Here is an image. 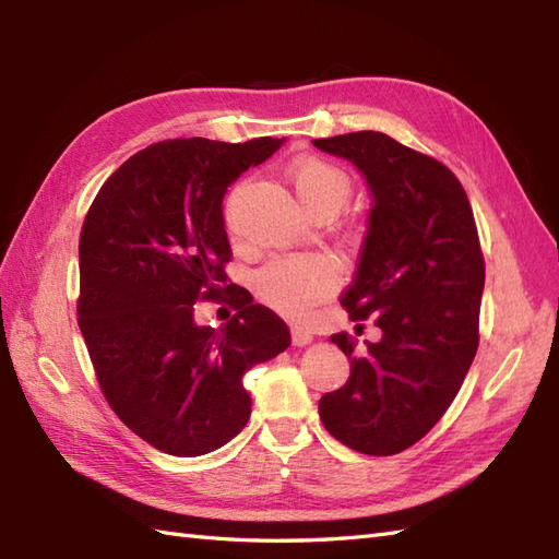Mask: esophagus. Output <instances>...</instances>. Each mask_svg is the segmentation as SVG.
<instances>
[{"label": "esophagus", "instance_id": "esophagus-1", "mask_svg": "<svg viewBox=\"0 0 559 559\" xmlns=\"http://www.w3.org/2000/svg\"><path fill=\"white\" fill-rule=\"evenodd\" d=\"M290 338H293V346H298V348H302V346H307V343H312V341H314L312 331H310V329H305V326H300V324L290 326Z\"/></svg>", "mask_w": 559, "mask_h": 559}]
</instances>
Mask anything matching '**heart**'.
Instances as JSON below:
<instances>
[{
    "label": "heart",
    "instance_id": "heart-1",
    "mask_svg": "<svg viewBox=\"0 0 559 559\" xmlns=\"http://www.w3.org/2000/svg\"><path fill=\"white\" fill-rule=\"evenodd\" d=\"M295 194L312 213L341 211L350 197L348 175L322 158H300L288 168ZM336 286V269L322 254H298L276 259L254 276L261 302L283 314L300 317Z\"/></svg>",
    "mask_w": 559,
    "mask_h": 559
}]
</instances>
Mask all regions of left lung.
<instances>
[{
	"instance_id": "obj_1",
	"label": "left lung",
	"mask_w": 559,
	"mask_h": 559,
	"mask_svg": "<svg viewBox=\"0 0 559 559\" xmlns=\"http://www.w3.org/2000/svg\"><path fill=\"white\" fill-rule=\"evenodd\" d=\"M312 144L353 163L370 189L358 269L341 305L353 322L372 317L382 331L360 353L346 331L331 336L350 377L322 396L319 418L341 444L391 456L432 430L476 358L485 286L476 221L451 170L396 139L353 132Z\"/></svg>"
}]
</instances>
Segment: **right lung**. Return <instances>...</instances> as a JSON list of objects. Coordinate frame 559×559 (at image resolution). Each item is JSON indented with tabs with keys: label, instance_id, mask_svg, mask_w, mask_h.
Returning a JSON list of instances; mask_svg holds the SVG:
<instances>
[{
	"label": "right lung",
	"instance_id": "add662e5",
	"mask_svg": "<svg viewBox=\"0 0 559 559\" xmlns=\"http://www.w3.org/2000/svg\"><path fill=\"white\" fill-rule=\"evenodd\" d=\"M286 139L160 141L117 168L79 240V326L105 399L144 442L173 456L228 444L249 420L242 374L290 346V331L245 288H223L230 259L223 199ZM230 289L238 314L197 325L193 305Z\"/></svg>",
	"mask_w": 559,
	"mask_h": 559
}]
</instances>
